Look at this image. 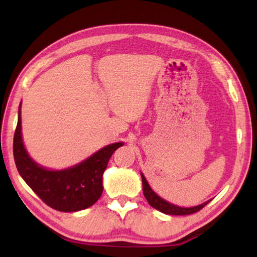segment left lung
I'll return each instance as SVG.
<instances>
[{"instance_id":"obj_1","label":"left lung","mask_w":257,"mask_h":257,"mask_svg":"<svg viewBox=\"0 0 257 257\" xmlns=\"http://www.w3.org/2000/svg\"><path fill=\"white\" fill-rule=\"evenodd\" d=\"M142 180H143V193H144V196L147 199L150 205L152 207L156 208V210L165 213V214H171V215H188V214H193V213H196L199 210L208 204L207 201L205 203L201 204L198 206H194V207H180L177 205H173V204L169 203L167 201H164L163 198H161L160 196H158L152 188L150 187V185L147 184V181L145 179V177L142 175Z\"/></svg>"}]
</instances>
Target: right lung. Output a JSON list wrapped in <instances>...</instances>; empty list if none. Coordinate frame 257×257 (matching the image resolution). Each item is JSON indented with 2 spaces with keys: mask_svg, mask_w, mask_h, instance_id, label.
Segmentation results:
<instances>
[{
  "mask_svg": "<svg viewBox=\"0 0 257 257\" xmlns=\"http://www.w3.org/2000/svg\"><path fill=\"white\" fill-rule=\"evenodd\" d=\"M20 106L14 137V156L19 175L46 205L56 211L77 212L92 206L103 193L102 178L108 160L123 143L103 147L72 168L60 171L47 170L34 162L25 150Z\"/></svg>",
  "mask_w": 257,
  "mask_h": 257,
  "instance_id": "add662e5",
  "label": "right lung"
}]
</instances>
